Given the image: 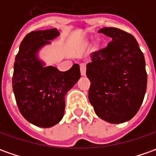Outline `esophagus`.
<instances>
[{"label": "esophagus", "mask_w": 156, "mask_h": 156, "mask_svg": "<svg viewBox=\"0 0 156 156\" xmlns=\"http://www.w3.org/2000/svg\"><path fill=\"white\" fill-rule=\"evenodd\" d=\"M80 72H81L82 76H85V74H86V66H85L84 64L80 65Z\"/></svg>", "instance_id": "obj_1"}]
</instances>
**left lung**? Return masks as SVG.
I'll return each instance as SVG.
<instances>
[{"mask_svg":"<svg viewBox=\"0 0 156 156\" xmlns=\"http://www.w3.org/2000/svg\"><path fill=\"white\" fill-rule=\"evenodd\" d=\"M111 38L107 48L92 53L86 66L89 100L96 115L111 124L126 122L138 112L147 88L145 60L135 37L122 30H99Z\"/></svg>","mask_w":156,"mask_h":156,"instance_id":"8db88e82","label":"left lung"}]
</instances>
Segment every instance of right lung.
Wrapping results in <instances>:
<instances>
[{"label": "right lung", "instance_id": "right-lung-1", "mask_svg": "<svg viewBox=\"0 0 156 156\" xmlns=\"http://www.w3.org/2000/svg\"><path fill=\"white\" fill-rule=\"evenodd\" d=\"M59 35L55 28L27 34L13 66L12 90L20 112L27 121L43 128L54 126L63 118L65 96L80 78L78 64L60 72L38 58L39 50Z\"/></svg>", "mask_w": 156, "mask_h": 156}]
</instances>
